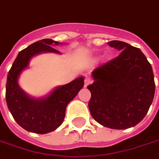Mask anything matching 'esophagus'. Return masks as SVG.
<instances>
[{
  "instance_id": "obj_1",
  "label": "esophagus",
  "mask_w": 159,
  "mask_h": 159,
  "mask_svg": "<svg viewBox=\"0 0 159 159\" xmlns=\"http://www.w3.org/2000/svg\"><path fill=\"white\" fill-rule=\"evenodd\" d=\"M92 83H93V80H92V78L90 76H85V78H84V85L85 86L91 84Z\"/></svg>"
}]
</instances>
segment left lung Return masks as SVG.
Listing matches in <instances>:
<instances>
[{"label": "left lung", "instance_id": "left-lung-1", "mask_svg": "<svg viewBox=\"0 0 159 159\" xmlns=\"http://www.w3.org/2000/svg\"><path fill=\"white\" fill-rule=\"evenodd\" d=\"M108 44L121 52L92 72L94 83L87 86L91 92L88 108L99 124L128 129L143 120L153 102L154 74L140 48L119 40Z\"/></svg>", "mask_w": 159, "mask_h": 159}]
</instances>
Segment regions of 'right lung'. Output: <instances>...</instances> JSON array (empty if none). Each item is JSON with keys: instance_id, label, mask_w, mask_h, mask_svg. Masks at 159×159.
I'll use <instances>...</instances> for the list:
<instances>
[{"instance_id": "obj_1", "label": "right lung", "mask_w": 159, "mask_h": 159, "mask_svg": "<svg viewBox=\"0 0 159 159\" xmlns=\"http://www.w3.org/2000/svg\"><path fill=\"white\" fill-rule=\"evenodd\" d=\"M66 44L49 39L39 40L21 50L10 69L6 83V103L16 121L25 130L36 134H48L62 123L67 105L84 86L83 76L54 87L41 98H34L24 91L19 84L22 73L29 68L31 60L41 53L60 51L51 46Z\"/></svg>"}]
</instances>
